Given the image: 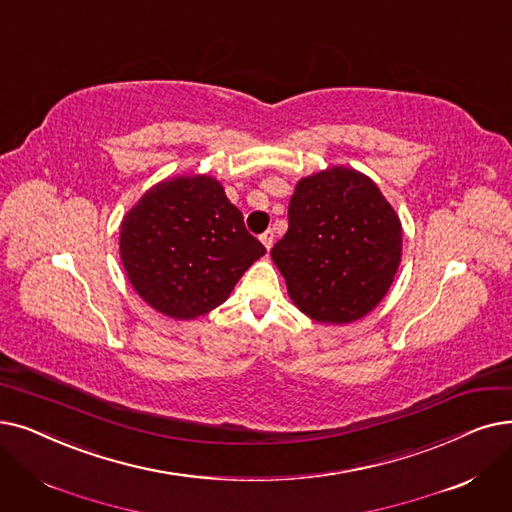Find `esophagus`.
<instances>
[{
  "label": "esophagus",
  "instance_id": "esophagus-1",
  "mask_svg": "<svg viewBox=\"0 0 512 512\" xmlns=\"http://www.w3.org/2000/svg\"><path fill=\"white\" fill-rule=\"evenodd\" d=\"M259 238H261V242H263V247L270 251V249H272V244H274V232H272V230H265Z\"/></svg>",
  "mask_w": 512,
  "mask_h": 512
}]
</instances>
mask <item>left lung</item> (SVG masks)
<instances>
[{"mask_svg":"<svg viewBox=\"0 0 512 512\" xmlns=\"http://www.w3.org/2000/svg\"><path fill=\"white\" fill-rule=\"evenodd\" d=\"M272 259L305 316L349 324L387 295L402 261V224L368 175L332 167L297 182Z\"/></svg>","mask_w":512,"mask_h":512,"instance_id":"obj_1","label":"left lung"}]
</instances>
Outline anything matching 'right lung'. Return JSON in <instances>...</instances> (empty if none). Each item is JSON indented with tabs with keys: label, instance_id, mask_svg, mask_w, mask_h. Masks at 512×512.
Wrapping results in <instances>:
<instances>
[{
	"label": "right lung",
	"instance_id": "obj_1",
	"mask_svg": "<svg viewBox=\"0 0 512 512\" xmlns=\"http://www.w3.org/2000/svg\"><path fill=\"white\" fill-rule=\"evenodd\" d=\"M119 251L136 293L175 320L209 314L265 255L224 186L209 175L152 186L123 217Z\"/></svg>",
	"mask_w": 512,
	"mask_h": 512
}]
</instances>
